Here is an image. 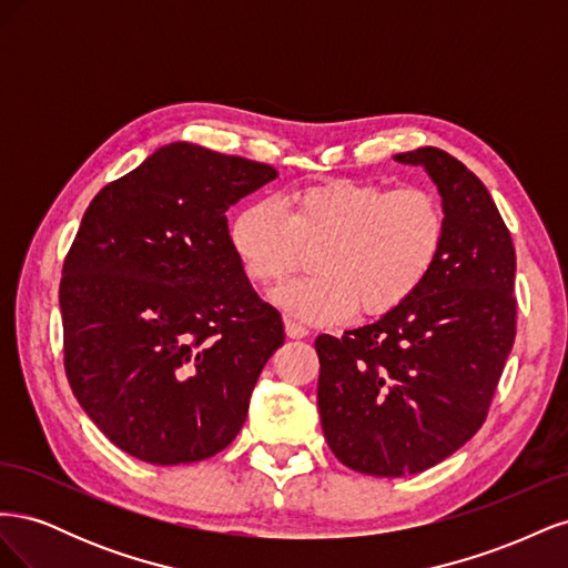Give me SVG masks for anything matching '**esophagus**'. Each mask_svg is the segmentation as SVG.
Listing matches in <instances>:
<instances>
[{
	"label": "esophagus",
	"instance_id": "34e87169",
	"mask_svg": "<svg viewBox=\"0 0 568 568\" xmlns=\"http://www.w3.org/2000/svg\"><path fill=\"white\" fill-rule=\"evenodd\" d=\"M284 329H286V336H288V338H305L307 334H311L301 322L291 320V317L284 320Z\"/></svg>",
	"mask_w": 568,
	"mask_h": 568
}]
</instances>
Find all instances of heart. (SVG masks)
Masks as SVG:
<instances>
[{
  "label": "heart",
  "mask_w": 568,
  "mask_h": 568,
  "mask_svg": "<svg viewBox=\"0 0 568 568\" xmlns=\"http://www.w3.org/2000/svg\"><path fill=\"white\" fill-rule=\"evenodd\" d=\"M448 215L424 186L336 180L296 189L282 209L244 205L230 225V244L251 284L270 286L315 251L305 280L272 294L274 305L303 322H338L357 313L386 315L417 294L436 270Z\"/></svg>",
  "instance_id": "b5f03b06"
}]
</instances>
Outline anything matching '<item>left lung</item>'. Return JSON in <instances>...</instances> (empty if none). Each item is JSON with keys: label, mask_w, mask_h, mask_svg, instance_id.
<instances>
[{"label": "left lung", "mask_w": 568, "mask_h": 568, "mask_svg": "<svg viewBox=\"0 0 568 568\" xmlns=\"http://www.w3.org/2000/svg\"><path fill=\"white\" fill-rule=\"evenodd\" d=\"M393 159L438 186L440 261L382 320L315 341L326 443L346 467L390 478L434 467L478 432L517 336V253L484 182L436 146Z\"/></svg>", "instance_id": "left-lung-1"}]
</instances>
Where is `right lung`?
<instances>
[{
	"instance_id": "obj_1",
	"label": "right lung",
	"mask_w": 568,
	"mask_h": 568,
	"mask_svg": "<svg viewBox=\"0 0 568 568\" xmlns=\"http://www.w3.org/2000/svg\"><path fill=\"white\" fill-rule=\"evenodd\" d=\"M274 178L267 163L175 142L84 211L59 286L63 367L128 455L173 467L242 432L284 322L239 267L225 213Z\"/></svg>"
}]
</instances>
